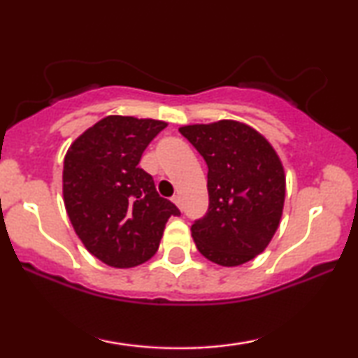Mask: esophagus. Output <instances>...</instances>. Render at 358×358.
<instances>
[{
  "instance_id": "1",
  "label": "esophagus",
  "mask_w": 358,
  "mask_h": 358,
  "mask_svg": "<svg viewBox=\"0 0 358 358\" xmlns=\"http://www.w3.org/2000/svg\"><path fill=\"white\" fill-rule=\"evenodd\" d=\"M173 202H174L176 205H178L179 208H182V200H180L179 195H174V197H173Z\"/></svg>"
}]
</instances>
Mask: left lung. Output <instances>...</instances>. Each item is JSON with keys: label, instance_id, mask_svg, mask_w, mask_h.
<instances>
[{"label": "left lung", "instance_id": "left-lung-1", "mask_svg": "<svg viewBox=\"0 0 358 358\" xmlns=\"http://www.w3.org/2000/svg\"><path fill=\"white\" fill-rule=\"evenodd\" d=\"M207 163L208 210L190 227L197 249L220 266H241L271 243L282 217L285 174L268 141L233 120L180 127Z\"/></svg>", "mask_w": 358, "mask_h": 358}]
</instances>
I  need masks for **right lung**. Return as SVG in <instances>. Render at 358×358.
Returning a JSON list of instances; mask_svg holds the SVG:
<instances>
[{"label": "right lung", "mask_w": 358, "mask_h": 358, "mask_svg": "<svg viewBox=\"0 0 358 358\" xmlns=\"http://www.w3.org/2000/svg\"><path fill=\"white\" fill-rule=\"evenodd\" d=\"M164 122L110 115L70 146L63 163V197L87 251L107 266L135 267L158 251L164 224L180 212L159 197L138 166Z\"/></svg>", "instance_id": "obj_1"}]
</instances>
